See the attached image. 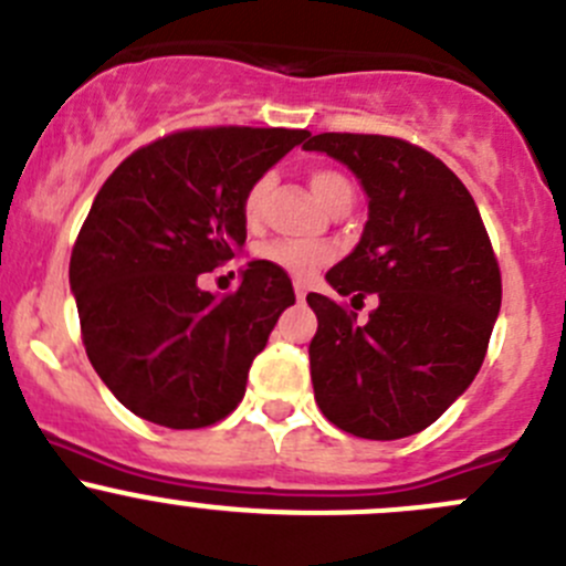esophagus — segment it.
Wrapping results in <instances>:
<instances>
[{"mask_svg": "<svg viewBox=\"0 0 566 566\" xmlns=\"http://www.w3.org/2000/svg\"><path fill=\"white\" fill-rule=\"evenodd\" d=\"M293 287H295V298L304 301V295H306V279H295Z\"/></svg>", "mask_w": 566, "mask_h": 566, "instance_id": "34e87169", "label": "esophagus"}]
</instances>
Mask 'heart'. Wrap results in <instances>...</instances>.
I'll use <instances>...</instances> for the list:
<instances>
[{
  "mask_svg": "<svg viewBox=\"0 0 566 566\" xmlns=\"http://www.w3.org/2000/svg\"><path fill=\"white\" fill-rule=\"evenodd\" d=\"M273 182H276V177L265 172L247 188V193H243V216H247V221L260 219L262 210H265L268 205V197H271L273 191ZM310 182L328 210H336L339 205H353V199H356L353 182L342 172H336V169H312ZM254 254L260 256V260L271 262V265L282 268V271L295 273V276H310L312 271H317L319 265H325V262L331 260L328 247L284 241V238L260 243V247L254 249Z\"/></svg>",
  "mask_w": 566,
  "mask_h": 566,
  "instance_id": "obj_1",
  "label": "heart"
}]
</instances>
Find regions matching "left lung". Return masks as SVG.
<instances>
[{
    "label": "left lung",
    "instance_id": "left-lung-1",
    "mask_svg": "<svg viewBox=\"0 0 566 566\" xmlns=\"http://www.w3.org/2000/svg\"><path fill=\"white\" fill-rule=\"evenodd\" d=\"M304 147L347 164L369 197L361 241L325 279L339 295L378 298L356 323L347 306L306 295L315 399L350 436L408 438L482 367L501 310L493 243L460 177L424 147L380 134H317Z\"/></svg>",
    "mask_w": 566,
    "mask_h": 566
}]
</instances>
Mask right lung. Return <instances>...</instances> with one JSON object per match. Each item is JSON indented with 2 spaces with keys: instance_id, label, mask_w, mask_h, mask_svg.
Here are the masks:
<instances>
[{
  "instance_id": "add662e5",
  "label": "right lung",
  "mask_w": 566,
  "mask_h": 566,
  "mask_svg": "<svg viewBox=\"0 0 566 566\" xmlns=\"http://www.w3.org/2000/svg\"><path fill=\"white\" fill-rule=\"evenodd\" d=\"M310 136L213 125L130 153L101 186L71 254L90 364L128 410L169 430L230 416L293 282L249 262L235 293L199 290L247 241L243 193Z\"/></svg>"
}]
</instances>
